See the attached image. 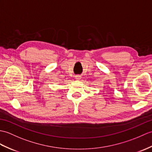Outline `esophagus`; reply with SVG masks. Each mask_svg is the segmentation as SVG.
I'll return each mask as SVG.
<instances>
[{
	"instance_id": "1",
	"label": "esophagus",
	"mask_w": 152,
	"mask_h": 152,
	"mask_svg": "<svg viewBox=\"0 0 152 152\" xmlns=\"http://www.w3.org/2000/svg\"><path fill=\"white\" fill-rule=\"evenodd\" d=\"M76 80H80V76H76V78H75Z\"/></svg>"
}]
</instances>
